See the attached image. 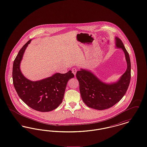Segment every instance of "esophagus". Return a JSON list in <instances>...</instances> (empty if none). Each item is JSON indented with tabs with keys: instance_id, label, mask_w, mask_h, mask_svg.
Masks as SVG:
<instances>
[{
	"instance_id": "obj_1",
	"label": "esophagus",
	"mask_w": 147,
	"mask_h": 147,
	"mask_svg": "<svg viewBox=\"0 0 147 147\" xmlns=\"http://www.w3.org/2000/svg\"><path fill=\"white\" fill-rule=\"evenodd\" d=\"M72 73L74 74V75H76V73H77V69H76V68H73V69H72Z\"/></svg>"
}]
</instances>
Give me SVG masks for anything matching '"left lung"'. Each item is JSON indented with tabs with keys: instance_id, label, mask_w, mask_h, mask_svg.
I'll return each instance as SVG.
<instances>
[{
	"instance_id": "obj_1",
	"label": "left lung",
	"mask_w": 147,
	"mask_h": 147,
	"mask_svg": "<svg viewBox=\"0 0 147 147\" xmlns=\"http://www.w3.org/2000/svg\"><path fill=\"white\" fill-rule=\"evenodd\" d=\"M116 48L124 52L127 69L116 82L107 83L101 80L90 70L80 69L76 77L79 83V90L84 103L88 107L98 110L111 107L123 97L131 80V61L123 43L115 37Z\"/></svg>"
}]
</instances>
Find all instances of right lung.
I'll use <instances>...</instances> for the list:
<instances>
[{
	"label": "right lung",
	"instance_id": "add662e5",
	"mask_svg": "<svg viewBox=\"0 0 147 147\" xmlns=\"http://www.w3.org/2000/svg\"><path fill=\"white\" fill-rule=\"evenodd\" d=\"M30 40L19 51L13 67L14 88L19 96L30 107L40 112L56 109L63 100L68 80L74 77L69 70L65 74L57 73L51 77L31 81L24 77L20 70V63Z\"/></svg>",
	"mask_w": 147,
	"mask_h": 147
}]
</instances>
